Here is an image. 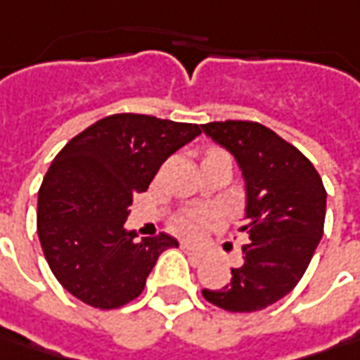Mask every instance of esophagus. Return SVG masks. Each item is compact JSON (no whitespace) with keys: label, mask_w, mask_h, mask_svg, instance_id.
<instances>
[{"label":"esophagus","mask_w":360,"mask_h":360,"mask_svg":"<svg viewBox=\"0 0 360 360\" xmlns=\"http://www.w3.org/2000/svg\"><path fill=\"white\" fill-rule=\"evenodd\" d=\"M181 250L189 256V258H193V259H203L205 258V254L197 248V245H193V243H189V242H183L181 243Z\"/></svg>","instance_id":"esophagus-1"}]
</instances>
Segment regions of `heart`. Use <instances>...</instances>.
Returning a JSON list of instances; mask_svg holds the SVG:
<instances>
[{"instance_id": "heart-1", "label": "heart", "mask_w": 360, "mask_h": 360, "mask_svg": "<svg viewBox=\"0 0 360 360\" xmlns=\"http://www.w3.org/2000/svg\"><path fill=\"white\" fill-rule=\"evenodd\" d=\"M211 226V217L205 211H187L173 217V229L185 238H199Z\"/></svg>"}]
</instances>
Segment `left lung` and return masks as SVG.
I'll use <instances>...</instances> for the list:
<instances>
[{
    "mask_svg": "<svg viewBox=\"0 0 360 360\" xmlns=\"http://www.w3.org/2000/svg\"><path fill=\"white\" fill-rule=\"evenodd\" d=\"M240 165L248 189L243 226L250 242L221 290L203 298L227 312H258L284 298L304 276L321 242L326 189L314 165L272 129L252 120L201 127Z\"/></svg>",
    "mask_w": 360,
    "mask_h": 360,
    "instance_id": "obj_1",
    "label": "left lung"
}]
</instances>
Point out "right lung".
<instances>
[{
  "label": "right lung",
  "instance_id": "obj_1",
  "mask_svg": "<svg viewBox=\"0 0 360 360\" xmlns=\"http://www.w3.org/2000/svg\"><path fill=\"white\" fill-rule=\"evenodd\" d=\"M201 133L199 124L120 112L90 124L56 155L38 193V238L56 280L88 306L134 300L175 238L136 242L124 229L136 193L159 167Z\"/></svg>",
  "mask_w": 360,
  "mask_h": 360
}]
</instances>
